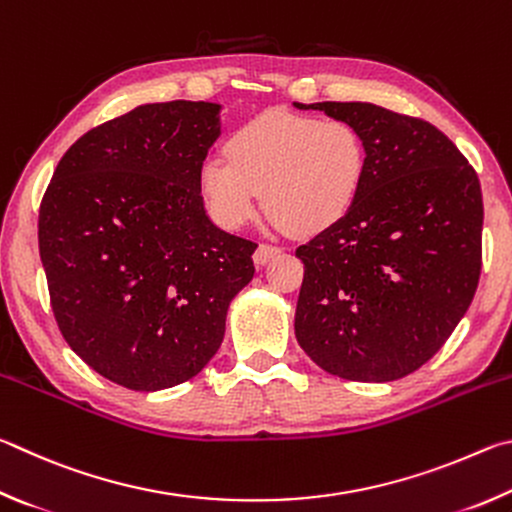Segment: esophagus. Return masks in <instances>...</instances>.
Wrapping results in <instances>:
<instances>
[{
  "label": "esophagus",
  "instance_id": "esophagus-1",
  "mask_svg": "<svg viewBox=\"0 0 512 512\" xmlns=\"http://www.w3.org/2000/svg\"><path fill=\"white\" fill-rule=\"evenodd\" d=\"M276 254H281V247L279 245H270V242H263V245H258V249L254 251V263L256 265H265Z\"/></svg>",
  "mask_w": 512,
  "mask_h": 512
}]
</instances>
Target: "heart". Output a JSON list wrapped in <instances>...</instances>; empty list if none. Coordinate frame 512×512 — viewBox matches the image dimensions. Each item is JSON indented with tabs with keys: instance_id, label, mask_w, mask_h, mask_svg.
Listing matches in <instances>:
<instances>
[{
	"instance_id": "obj_1",
	"label": "heart",
	"mask_w": 512,
	"mask_h": 512,
	"mask_svg": "<svg viewBox=\"0 0 512 512\" xmlns=\"http://www.w3.org/2000/svg\"><path fill=\"white\" fill-rule=\"evenodd\" d=\"M364 173L366 148L355 125L270 110L231 134L227 159L202 161L197 184L224 229L245 227L263 193L267 213L285 229L319 233L353 209Z\"/></svg>"
}]
</instances>
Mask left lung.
<instances>
[{
	"label": "left lung",
	"instance_id": "8db88e82",
	"mask_svg": "<svg viewBox=\"0 0 512 512\" xmlns=\"http://www.w3.org/2000/svg\"><path fill=\"white\" fill-rule=\"evenodd\" d=\"M355 125L366 148L360 195L297 249L294 333L321 369L391 382L438 353L481 274V184L461 150L416 116L373 103H297Z\"/></svg>",
	"mask_w": 512,
	"mask_h": 512
}]
</instances>
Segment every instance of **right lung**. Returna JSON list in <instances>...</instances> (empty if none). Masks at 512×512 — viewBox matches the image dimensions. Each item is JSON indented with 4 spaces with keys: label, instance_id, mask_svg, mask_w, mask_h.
Masks as SVG:
<instances>
[{
    "label": "right lung",
    "instance_id": "1",
    "mask_svg": "<svg viewBox=\"0 0 512 512\" xmlns=\"http://www.w3.org/2000/svg\"><path fill=\"white\" fill-rule=\"evenodd\" d=\"M218 112L204 101L134 107L85 132L44 191L53 317L71 351L125 389L195 378L254 276L258 245L215 227L197 184Z\"/></svg>",
    "mask_w": 512,
    "mask_h": 512
}]
</instances>
